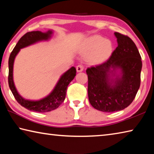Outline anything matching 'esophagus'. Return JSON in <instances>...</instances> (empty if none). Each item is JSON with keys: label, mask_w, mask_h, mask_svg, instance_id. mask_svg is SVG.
Listing matches in <instances>:
<instances>
[{"label": "esophagus", "mask_w": 154, "mask_h": 154, "mask_svg": "<svg viewBox=\"0 0 154 154\" xmlns=\"http://www.w3.org/2000/svg\"><path fill=\"white\" fill-rule=\"evenodd\" d=\"M76 69H77V71L78 72H82L83 71V66H82V65H78V66H77Z\"/></svg>", "instance_id": "1"}]
</instances>
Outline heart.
<instances>
[{
    "label": "heart",
    "mask_w": 154,
    "mask_h": 154,
    "mask_svg": "<svg viewBox=\"0 0 154 154\" xmlns=\"http://www.w3.org/2000/svg\"><path fill=\"white\" fill-rule=\"evenodd\" d=\"M113 50V45L111 41L98 35L91 36L85 38L79 48L80 53L87 54L85 60L88 63L93 65L105 62L111 56Z\"/></svg>",
    "instance_id": "heart-1"
}]
</instances>
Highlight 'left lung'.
<instances>
[{"instance_id":"8db88e82","label":"left lung","mask_w":154,"mask_h":154,"mask_svg":"<svg viewBox=\"0 0 154 154\" xmlns=\"http://www.w3.org/2000/svg\"><path fill=\"white\" fill-rule=\"evenodd\" d=\"M118 47L107 61L88 68V93L94 108L103 112L123 110L132 103L140 83L141 57L128 36L115 32Z\"/></svg>"}]
</instances>
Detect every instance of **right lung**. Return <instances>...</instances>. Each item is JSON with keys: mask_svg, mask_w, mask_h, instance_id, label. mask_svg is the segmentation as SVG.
Wrapping results in <instances>:
<instances>
[{"mask_svg": "<svg viewBox=\"0 0 154 154\" xmlns=\"http://www.w3.org/2000/svg\"><path fill=\"white\" fill-rule=\"evenodd\" d=\"M54 31L49 30L45 32L41 31H32L27 32L18 41L13 49L9 58V77L8 82L10 90L14 94L17 103L28 110L45 113L54 110L64 102L67 90V87L76 75V69L74 66L66 71L59 78L55 87L51 92L39 100H28L21 96L17 92L14 81V64L15 57L20 49L34 45L41 41L50 40L53 35Z\"/></svg>", "mask_w": 154, "mask_h": 154, "instance_id": "add662e5", "label": "right lung"}]
</instances>
